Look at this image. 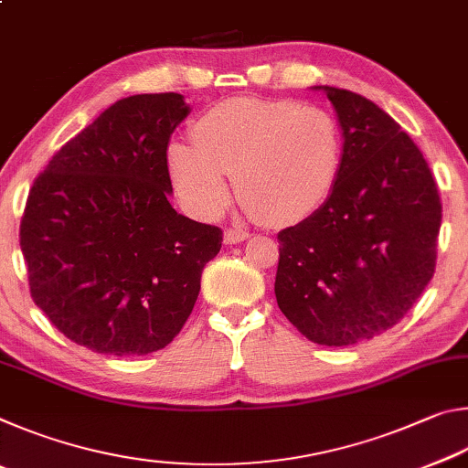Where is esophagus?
Here are the masks:
<instances>
[{
    "label": "esophagus",
    "instance_id": "esophagus-1",
    "mask_svg": "<svg viewBox=\"0 0 468 468\" xmlns=\"http://www.w3.org/2000/svg\"><path fill=\"white\" fill-rule=\"evenodd\" d=\"M250 237V231H241V229H229L225 231V243L229 245H235V243H241Z\"/></svg>",
    "mask_w": 468,
    "mask_h": 468
}]
</instances>
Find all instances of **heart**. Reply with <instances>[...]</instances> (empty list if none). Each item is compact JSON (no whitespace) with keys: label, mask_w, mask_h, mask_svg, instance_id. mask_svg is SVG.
Returning <instances> with one entry per match:
<instances>
[{"label":"heart","mask_w":468,"mask_h":468,"mask_svg":"<svg viewBox=\"0 0 468 468\" xmlns=\"http://www.w3.org/2000/svg\"><path fill=\"white\" fill-rule=\"evenodd\" d=\"M192 138L165 153L173 189L189 212L215 218L237 194L274 225L299 223L328 200L343 171V132L326 107L235 97L197 117Z\"/></svg>","instance_id":"heart-1"}]
</instances>
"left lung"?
Returning a JSON list of instances; mask_svg holds the SVG:
<instances>
[{
  "label": "left lung",
  "instance_id": "obj_1",
  "mask_svg": "<svg viewBox=\"0 0 468 468\" xmlns=\"http://www.w3.org/2000/svg\"><path fill=\"white\" fill-rule=\"evenodd\" d=\"M324 90L343 130V171L314 215L279 233L276 303L312 343L382 335L435 272L441 202L427 161L376 102Z\"/></svg>",
  "mask_w": 468,
  "mask_h": 468
}]
</instances>
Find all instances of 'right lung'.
Instances as JSON below:
<instances>
[{
	"mask_svg": "<svg viewBox=\"0 0 468 468\" xmlns=\"http://www.w3.org/2000/svg\"><path fill=\"white\" fill-rule=\"evenodd\" d=\"M189 105L133 94L47 165L20 223L30 295L63 336L136 357L167 346L200 292L223 231L177 215L165 153Z\"/></svg>",
	"mask_w": 468,
	"mask_h": 468,
	"instance_id": "right-lung-1",
	"label": "right lung"
}]
</instances>
